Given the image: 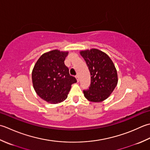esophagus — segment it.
Returning a JSON list of instances; mask_svg holds the SVG:
<instances>
[{
	"label": "esophagus",
	"mask_w": 150,
	"mask_h": 150,
	"mask_svg": "<svg viewBox=\"0 0 150 150\" xmlns=\"http://www.w3.org/2000/svg\"><path fill=\"white\" fill-rule=\"evenodd\" d=\"M76 79H77V81H78V82L79 81V76H76Z\"/></svg>",
	"instance_id": "esophagus-1"
}]
</instances>
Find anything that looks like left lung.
I'll use <instances>...</instances> for the list:
<instances>
[{"mask_svg":"<svg viewBox=\"0 0 150 150\" xmlns=\"http://www.w3.org/2000/svg\"><path fill=\"white\" fill-rule=\"evenodd\" d=\"M89 70L91 85L84 96L92 102L106 100L118 83V75L112 61L107 54L96 48L79 52Z\"/></svg>","mask_w":150,"mask_h":150,"instance_id":"obj_1","label":"left lung"}]
</instances>
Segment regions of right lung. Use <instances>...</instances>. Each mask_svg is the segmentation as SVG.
I'll list each match as a JSON object with an SVG mask.
<instances>
[{
  "label": "right lung",
  "mask_w": 150,
  "mask_h": 150,
  "mask_svg": "<svg viewBox=\"0 0 150 150\" xmlns=\"http://www.w3.org/2000/svg\"><path fill=\"white\" fill-rule=\"evenodd\" d=\"M67 51L53 50L39 58L32 70L33 87L37 94L51 104L65 100L72 84L77 82L64 63Z\"/></svg>",
  "instance_id": "right-lung-1"
}]
</instances>
